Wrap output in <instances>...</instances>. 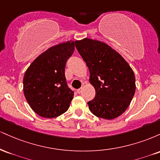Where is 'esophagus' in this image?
<instances>
[{
	"instance_id": "esophagus-1",
	"label": "esophagus",
	"mask_w": 160,
	"mask_h": 160,
	"mask_svg": "<svg viewBox=\"0 0 160 160\" xmlns=\"http://www.w3.org/2000/svg\"><path fill=\"white\" fill-rule=\"evenodd\" d=\"M82 87L80 88V89H78V90H77V92H78V94H80V93L82 92Z\"/></svg>"
}]
</instances>
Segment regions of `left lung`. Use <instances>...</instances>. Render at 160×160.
<instances>
[{
    "label": "left lung",
    "instance_id": "1",
    "mask_svg": "<svg viewBox=\"0 0 160 160\" xmlns=\"http://www.w3.org/2000/svg\"><path fill=\"white\" fill-rule=\"evenodd\" d=\"M89 68L95 96L88 102L96 117L112 120L126 111L135 92V78L126 60L106 43L91 39L75 41Z\"/></svg>",
    "mask_w": 160,
    "mask_h": 160
}]
</instances>
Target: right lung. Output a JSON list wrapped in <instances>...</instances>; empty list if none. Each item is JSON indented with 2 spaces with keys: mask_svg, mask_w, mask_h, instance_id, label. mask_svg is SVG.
I'll use <instances>...</instances> for the list:
<instances>
[{
  "mask_svg": "<svg viewBox=\"0 0 160 160\" xmlns=\"http://www.w3.org/2000/svg\"><path fill=\"white\" fill-rule=\"evenodd\" d=\"M74 52V42L50 47L31 64L23 78V91L37 114L54 118L68 109L74 91L66 82L65 68Z\"/></svg>",
  "mask_w": 160,
  "mask_h": 160,
  "instance_id": "obj_1",
  "label": "right lung"
}]
</instances>
